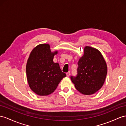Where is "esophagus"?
<instances>
[{
	"instance_id": "34e87169",
	"label": "esophagus",
	"mask_w": 126,
	"mask_h": 126,
	"mask_svg": "<svg viewBox=\"0 0 126 126\" xmlns=\"http://www.w3.org/2000/svg\"><path fill=\"white\" fill-rule=\"evenodd\" d=\"M66 76H67V77H69V76H70V71L67 72L66 73Z\"/></svg>"
}]
</instances>
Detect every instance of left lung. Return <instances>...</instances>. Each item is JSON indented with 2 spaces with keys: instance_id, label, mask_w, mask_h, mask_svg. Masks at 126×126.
I'll use <instances>...</instances> for the list:
<instances>
[{
  "instance_id": "left-lung-1",
  "label": "left lung",
  "mask_w": 126,
  "mask_h": 126,
  "mask_svg": "<svg viewBox=\"0 0 126 126\" xmlns=\"http://www.w3.org/2000/svg\"><path fill=\"white\" fill-rule=\"evenodd\" d=\"M78 65L77 76L71 77L76 88L83 95L95 94L102 87L108 72L107 65L101 53L96 48L86 46Z\"/></svg>"
}]
</instances>
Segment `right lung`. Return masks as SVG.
Wrapping results in <instances>:
<instances>
[{
    "label": "right lung",
    "instance_id": "add662e5",
    "mask_svg": "<svg viewBox=\"0 0 126 126\" xmlns=\"http://www.w3.org/2000/svg\"><path fill=\"white\" fill-rule=\"evenodd\" d=\"M57 50L51 52L49 44H42L34 47L29 57L27 78L30 89L40 96L53 93L66 74L62 72L59 64L54 63Z\"/></svg>",
    "mask_w": 126,
    "mask_h": 126
}]
</instances>
